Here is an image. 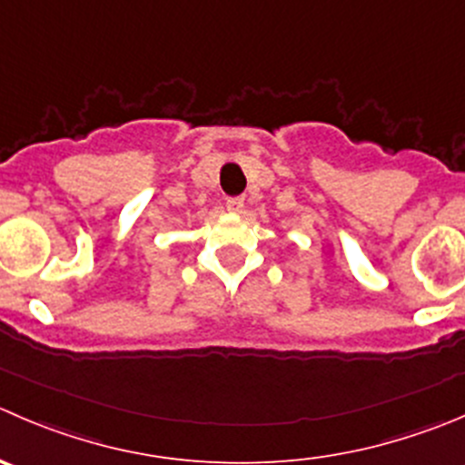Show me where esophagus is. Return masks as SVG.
Wrapping results in <instances>:
<instances>
[{"label":"esophagus","mask_w":465,"mask_h":465,"mask_svg":"<svg viewBox=\"0 0 465 465\" xmlns=\"http://www.w3.org/2000/svg\"><path fill=\"white\" fill-rule=\"evenodd\" d=\"M227 209L233 211V213H241L245 209V200L241 195L238 197H227Z\"/></svg>","instance_id":"esophagus-1"}]
</instances>
